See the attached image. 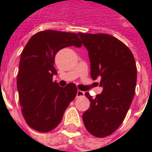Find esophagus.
<instances>
[{
	"mask_svg": "<svg viewBox=\"0 0 152 152\" xmlns=\"http://www.w3.org/2000/svg\"><path fill=\"white\" fill-rule=\"evenodd\" d=\"M84 94H85V93L81 90H77V92H76V97H82V96H84Z\"/></svg>",
	"mask_w": 152,
	"mask_h": 152,
	"instance_id": "34e87169",
	"label": "esophagus"
}]
</instances>
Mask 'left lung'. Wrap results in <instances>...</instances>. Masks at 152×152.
<instances>
[{
	"label": "left lung",
	"mask_w": 152,
	"mask_h": 152,
	"mask_svg": "<svg viewBox=\"0 0 152 152\" xmlns=\"http://www.w3.org/2000/svg\"><path fill=\"white\" fill-rule=\"evenodd\" d=\"M88 52L91 77L101 78L102 93L95 98L86 93L90 107L83 115L87 130L106 137L120 127L135 94L137 68L129 48L107 34L78 33Z\"/></svg>",
	"instance_id": "1"
}]
</instances>
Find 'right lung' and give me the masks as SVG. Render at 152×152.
<instances>
[{
    "label": "right lung",
    "instance_id": "1",
    "mask_svg": "<svg viewBox=\"0 0 152 152\" xmlns=\"http://www.w3.org/2000/svg\"><path fill=\"white\" fill-rule=\"evenodd\" d=\"M70 46L82 47L75 33L44 30L30 38L21 53L17 77L19 104L27 124L37 131L46 133L55 129L76 95L74 83L61 88L53 82L57 75L55 55Z\"/></svg>",
    "mask_w": 152,
    "mask_h": 152
}]
</instances>
